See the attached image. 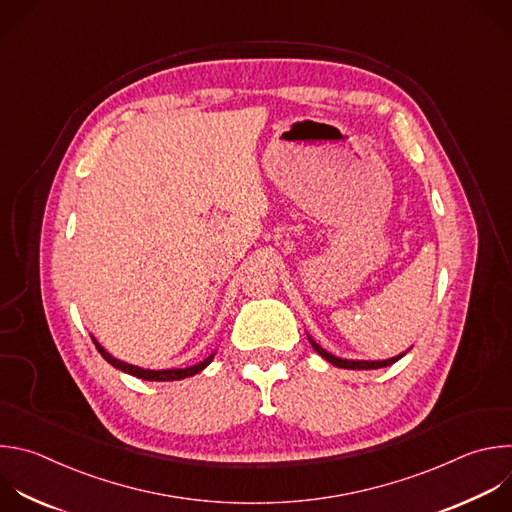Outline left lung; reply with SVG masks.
<instances>
[{
	"label": "left lung",
	"mask_w": 512,
	"mask_h": 512,
	"mask_svg": "<svg viewBox=\"0 0 512 512\" xmlns=\"http://www.w3.org/2000/svg\"><path fill=\"white\" fill-rule=\"evenodd\" d=\"M309 342H311V346H313V350L323 358V360H327L329 364H333V366H337V368H344V370H378V368H386V366H392L394 362H398L400 358H404V354H400V356H396V358H390V360H382V362H364V360H342V358H335V356H331L329 352H325L319 344H315L313 339L309 337Z\"/></svg>",
	"instance_id": "left-lung-1"
}]
</instances>
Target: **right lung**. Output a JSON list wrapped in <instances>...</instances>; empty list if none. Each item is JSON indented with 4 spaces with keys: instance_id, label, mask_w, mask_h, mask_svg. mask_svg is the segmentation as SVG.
Masks as SVG:
<instances>
[{
    "instance_id": "right-lung-1",
    "label": "right lung",
    "mask_w": 512,
    "mask_h": 512,
    "mask_svg": "<svg viewBox=\"0 0 512 512\" xmlns=\"http://www.w3.org/2000/svg\"><path fill=\"white\" fill-rule=\"evenodd\" d=\"M92 342L96 344V350L100 352V356L110 364V366H114L116 370H122V372H126V374H130V376H134V378H140V380H148V382H173V380H185V378H191V376H195V374H199V372H203L211 362H213V358H215V354H211L209 358H205L203 362H199V364H195V366H189V368H173V370H144V368H138V366H132V364H126V362H120V360H116L114 356H110L98 342L96 339L92 337Z\"/></svg>"
}]
</instances>
